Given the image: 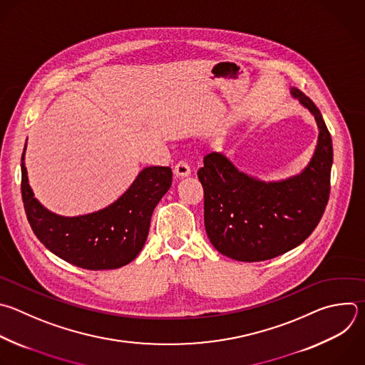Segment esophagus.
Instances as JSON below:
<instances>
[{"instance_id":"1","label":"esophagus","mask_w":365,"mask_h":365,"mask_svg":"<svg viewBox=\"0 0 365 365\" xmlns=\"http://www.w3.org/2000/svg\"><path fill=\"white\" fill-rule=\"evenodd\" d=\"M173 172L178 178H186L190 175V166L185 160H180L179 163H176Z\"/></svg>"}]
</instances>
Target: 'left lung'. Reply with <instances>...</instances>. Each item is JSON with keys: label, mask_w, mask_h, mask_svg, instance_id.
Instances as JSON below:
<instances>
[{"label": "left lung", "mask_w": 365, "mask_h": 365, "mask_svg": "<svg viewBox=\"0 0 365 365\" xmlns=\"http://www.w3.org/2000/svg\"><path fill=\"white\" fill-rule=\"evenodd\" d=\"M319 128L318 146L308 168L278 183H264L239 172L225 156L203 158L197 178L205 193V227L212 245L242 262L277 258L314 232L331 190L332 140L315 103L294 88Z\"/></svg>", "instance_id": "1"}]
</instances>
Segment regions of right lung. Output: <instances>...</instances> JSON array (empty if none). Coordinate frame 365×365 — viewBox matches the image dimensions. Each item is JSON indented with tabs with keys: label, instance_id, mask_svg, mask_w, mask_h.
<instances>
[{
	"label": "right lung",
	"instance_id": "add662e5",
	"mask_svg": "<svg viewBox=\"0 0 365 365\" xmlns=\"http://www.w3.org/2000/svg\"><path fill=\"white\" fill-rule=\"evenodd\" d=\"M26 152V149H24ZM21 156V196L29 223L41 244L58 258L83 269H115L132 262L149 235L152 213L172 185V169L140 172L129 190L108 207L76 217L44 209L29 185Z\"/></svg>",
	"mask_w": 365,
	"mask_h": 365
}]
</instances>
